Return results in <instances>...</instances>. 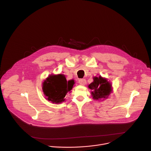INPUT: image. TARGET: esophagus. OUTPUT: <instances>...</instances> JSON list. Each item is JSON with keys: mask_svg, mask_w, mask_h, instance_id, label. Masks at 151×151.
Segmentation results:
<instances>
[{"mask_svg": "<svg viewBox=\"0 0 151 151\" xmlns=\"http://www.w3.org/2000/svg\"><path fill=\"white\" fill-rule=\"evenodd\" d=\"M78 83L81 85H85L86 84V80L85 78H81L78 81Z\"/></svg>", "mask_w": 151, "mask_h": 151, "instance_id": "1", "label": "esophagus"}]
</instances>
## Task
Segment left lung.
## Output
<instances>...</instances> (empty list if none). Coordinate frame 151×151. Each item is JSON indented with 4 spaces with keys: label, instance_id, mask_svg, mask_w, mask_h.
Returning a JSON list of instances; mask_svg holds the SVG:
<instances>
[{
    "label": "left lung",
    "instance_id": "obj_1",
    "mask_svg": "<svg viewBox=\"0 0 151 151\" xmlns=\"http://www.w3.org/2000/svg\"><path fill=\"white\" fill-rule=\"evenodd\" d=\"M94 81L88 85V88L91 90V96L93 99L100 100L101 99L107 98L111 92V85L107 80L99 77H93Z\"/></svg>",
    "mask_w": 151,
    "mask_h": 151
}]
</instances>
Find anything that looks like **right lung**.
Returning <instances> with one entry per match:
<instances>
[{
  "mask_svg": "<svg viewBox=\"0 0 151 151\" xmlns=\"http://www.w3.org/2000/svg\"><path fill=\"white\" fill-rule=\"evenodd\" d=\"M74 83V80L67 81L63 74L50 75L42 83V91L48 101L60 104L65 101V97Z\"/></svg>",
  "mask_w": 151,
  "mask_h": 151,
  "instance_id": "add662e5",
  "label": "right lung"
}]
</instances>
